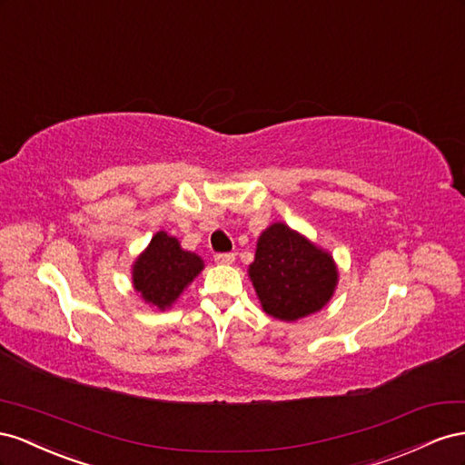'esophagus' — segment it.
I'll use <instances>...</instances> for the list:
<instances>
[{"label":"esophagus","instance_id":"obj_1","mask_svg":"<svg viewBox=\"0 0 465 465\" xmlns=\"http://www.w3.org/2000/svg\"><path fill=\"white\" fill-rule=\"evenodd\" d=\"M214 261H216L218 264H232V262L235 261V255H233V253H218V255L214 257Z\"/></svg>","mask_w":465,"mask_h":465}]
</instances>
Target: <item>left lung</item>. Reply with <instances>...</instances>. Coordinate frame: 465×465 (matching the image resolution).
I'll list each match as a JSON object with an SVG mask.
<instances>
[{
  "label": "left lung",
  "mask_w": 465,
  "mask_h": 465,
  "mask_svg": "<svg viewBox=\"0 0 465 465\" xmlns=\"http://www.w3.org/2000/svg\"><path fill=\"white\" fill-rule=\"evenodd\" d=\"M247 272L262 312L290 323L322 312L339 284L333 255L284 222L259 235Z\"/></svg>",
  "instance_id": "obj_1"
}]
</instances>
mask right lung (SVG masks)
<instances>
[{"instance_id": "add662e5", "label": "right lung", "mask_w": 465, "mask_h": 465, "mask_svg": "<svg viewBox=\"0 0 465 465\" xmlns=\"http://www.w3.org/2000/svg\"><path fill=\"white\" fill-rule=\"evenodd\" d=\"M203 271V257L183 249L177 237L157 232L132 262L130 274L140 300L157 312H165Z\"/></svg>"}]
</instances>
